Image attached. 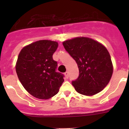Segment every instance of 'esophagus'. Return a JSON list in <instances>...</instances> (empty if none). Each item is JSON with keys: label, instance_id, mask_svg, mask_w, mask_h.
I'll return each mask as SVG.
<instances>
[{"label": "esophagus", "instance_id": "esophagus-1", "mask_svg": "<svg viewBox=\"0 0 129 129\" xmlns=\"http://www.w3.org/2000/svg\"><path fill=\"white\" fill-rule=\"evenodd\" d=\"M64 76H65V77H67V78H68V77H69V74H68V72H66L64 73Z\"/></svg>", "mask_w": 129, "mask_h": 129}]
</instances>
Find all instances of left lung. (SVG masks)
<instances>
[{
  "label": "left lung",
  "instance_id": "8db88e82",
  "mask_svg": "<svg viewBox=\"0 0 129 129\" xmlns=\"http://www.w3.org/2000/svg\"><path fill=\"white\" fill-rule=\"evenodd\" d=\"M78 66L79 75L72 84L78 93L93 95L108 85L113 73L109 52L103 44L88 37H76L62 43Z\"/></svg>",
  "mask_w": 129,
  "mask_h": 129
}]
</instances>
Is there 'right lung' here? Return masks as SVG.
Segmentation results:
<instances>
[{
  "label": "right lung",
  "mask_w": 129,
  "mask_h": 129,
  "mask_svg": "<svg viewBox=\"0 0 129 129\" xmlns=\"http://www.w3.org/2000/svg\"><path fill=\"white\" fill-rule=\"evenodd\" d=\"M58 43L41 40L21 50L16 63V72L22 86L31 95L47 100L58 93L64 75L56 72L57 62L53 54Z\"/></svg>",
  "instance_id": "add662e5"
}]
</instances>
